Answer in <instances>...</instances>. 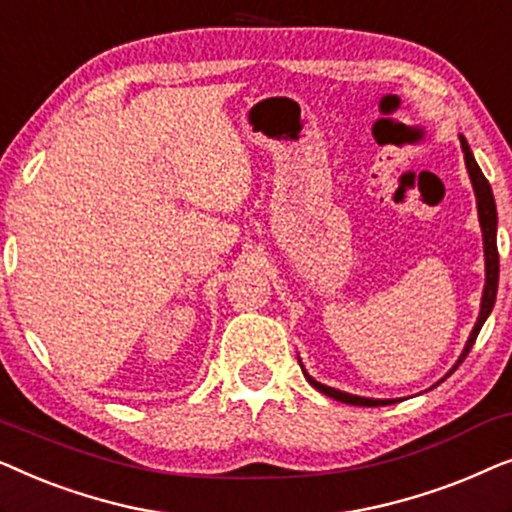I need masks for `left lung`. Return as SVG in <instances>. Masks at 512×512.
Wrapping results in <instances>:
<instances>
[{"instance_id": "8db88e82", "label": "left lung", "mask_w": 512, "mask_h": 512, "mask_svg": "<svg viewBox=\"0 0 512 512\" xmlns=\"http://www.w3.org/2000/svg\"><path fill=\"white\" fill-rule=\"evenodd\" d=\"M459 144H461V151H464L468 179H471V184H473L475 205H478V221H480V230H482V247H485V289H482V298H480L478 321H475L473 331H471V335H468V340H466V345H464V352H461L457 363H454L452 370L447 375H452L454 370H457L459 363L466 359V354L471 352V347H473L475 338H478L482 324H485L489 314H492V307H494V300H496V289H499V251H496V226H499V219H496L494 193H492V186H489V181L485 179V174H482L478 163H475L473 151H471V146H468V142L464 139V135H459ZM300 368H303V363H300ZM303 375L307 377V382H310L314 389L321 391V394L335 398V401H340V403L366 405V408L396 403L394 398H363V396L347 394V391H338V389H333V387H326V384H321V382L314 380V377L307 373L305 368H303ZM445 377H443V380H445ZM443 380H440V382H443ZM440 382H436V384H440ZM436 384H433V387H436Z\"/></svg>"}]
</instances>
